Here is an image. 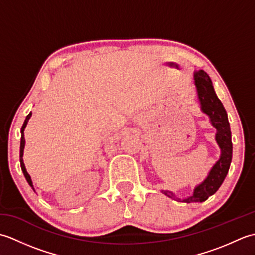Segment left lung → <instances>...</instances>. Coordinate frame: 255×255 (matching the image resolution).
<instances>
[{
	"instance_id": "left-lung-1",
	"label": "left lung",
	"mask_w": 255,
	"mask_h": 255,
	"mask_svg": "<svg viewBox=\"0 0 255 255\" xmlns=\"http://www.w3.org/2000/svg\"><path fill=\"white\" fill-rule=\"evenodd\" d=\"M194 83L196 86L200 110L209 117L216 128V141L220 148V158L211 167L207 177L194 188L193 195L186 198H177L170 191H162L167 197L184 203H202L218 191L229 171L232 159V142L230 125L223 103L215 93L213 82L204 70L194 72Z\"/></svg>"
}]
</instances>
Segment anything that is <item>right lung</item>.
I'll use <instances>...</instances> for the list:
<instances>
[{
  "label": "right lung",
  "instance_id": "obj_1",
  "mask_svg": "<svg viewBox=\"0 0 255 255\" xmlns=\"http://www.w3.org/2000/svg\"><path fill=\"white\" fill-rule=\"evenodd\" d=\"M31 117V112L28 114V115L26 116V119H25V122H24V124H23V126H21V130H20V133H21V138H20V151H19V160H20V167H21V171H23V173H24V175H25V177H26V180H27V182H28V184L29 185L31 186V188L34 189V185H32V182H31V178H30V175L28 174V173H27V171H26V167H25V164H24V161H23V155H24V148H25V138H24V130H25V128H26V125H27V123H28V121H29V118ZM35 191V189H34Z\"/></svg>",
  "mask_w": 255,
  "mask_h": 255
}]
</instances>
